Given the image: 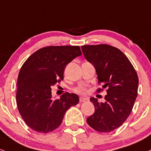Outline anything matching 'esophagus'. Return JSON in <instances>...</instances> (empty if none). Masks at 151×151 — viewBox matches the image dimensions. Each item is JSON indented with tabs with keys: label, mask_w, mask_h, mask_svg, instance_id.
Segmentation results:
<instances>
[{
	"label": "esophagus",
	"mask_w": 151,
	"mask_h": 151,
	"mask_svg": "<svg viewBox=\"0 0 151 151\" xmlns=\"http://www.w3.org/2000/svg\"><path fill=\"white\" fill-rule=\"evenodd\" d=\"M79 101H80L81 103L86 102V101H88V99H87L86 98H84V97H80L79 98Z\"/></svg>",
	"instance_id": "34e87169"
}]
</instances>
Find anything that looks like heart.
Instances as JSON below:
<instances>
[{
  "mask_svg": "<svg viewBox=\"0 0 151 151\" xmlns=\"http://www.w3.org/2000/svg\"><path fill=\"white\" fill-rule=\"evenodd\" d=\"M74 91H75L76 93L79 94H83V95H84V94H86L87 93V89L83 86L77 87V88L74 89Z\"/></svg>",
  "mask_w": 151,
  "mask_h": 151,
  "instance_id": "b5f03b06",
  "label": "heart"
}]
</instances>
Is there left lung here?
Wrapping results in <instances>:
<instances>
[{
	"label": "left lung",
	"instance_id": "8db88e82",
	"mask_svg": "<svg viewBox=\"0 0 151 151\" xmlns=\"http://www.w3.org/2000/svg\"><path fill=\"white\" fill-rule=\"evenodd\" d=\"M84 57L93 65L98 75L100 93L107 88L105 102L90 99L95 112L86 119L91 127L99 132L119 128L129 116L137 97L139 78L129 60L119 49L107 44L81 46Z\"/></svg>",
	"mask_w": 151,
	"mask_h": 151
}]
</instances>
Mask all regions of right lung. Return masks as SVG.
<instances>
[{
  "mask_svg": "<svg viewBox=\"0 0 151 151\" xmlns=\"http://www.w3.org/2000/svg\"><path fill=\"white\" fill-rule=\"evenodd\" d=\"M81 55L79 46H47L34 52L19 72L16 101L27 126L47 134L57 129L65 112L79 103V96L68 92L52 100L51 86L63 80L66 65Z\"/></svg>",
  "mask_w": 151,
  "mask_h": 151,
  "instance_id": "obj_1",
  "label": "right lung"
}]
</instances>
